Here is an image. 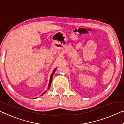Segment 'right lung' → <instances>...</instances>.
I'll return each mask as SVG.
<instances>
[{
	"instance_id": "1",
	"label": "right lung",
	"mask_w": 124,
	"mask_h": 124,
	"mask_svg": "<svg viewBox=\"0 0 124 124\" xmlns=\"http://www.w3.org/2000/svg\"><path fill=\"white\" fill-rule=\"evenodd\" d=\"M56 69H57V68H55V69L54 70V71L52 72V74H51V76H50V81H49V83H48V88H47V90H49V89H50V87H51V83H52V80L53 76L54 75V72H55V71H56ZM46 92H47V90H46V91H45V92H44V93H43L42 94H41V96H42V95H44V94L45 93H46Z\"/></svg>"
}]
</instances>
